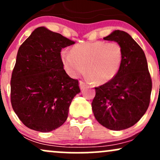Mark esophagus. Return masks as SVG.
<instances>
[{"mask_svg": "<svg viewBox=\"0 0 160 160\" xmlns=\"http://www.w3.org/2000/svg\"><path fill=\"white\" fill-rule=\"evenodd\" d=\"M79 86H80V89H83L86 87V83L82 81H80L79 82Z\"/></svg>", "mask_w": 160, "mask_h": 160, "instance_id": "esophagus-1", "label": "esophagus"}]
</instances>
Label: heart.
Masks as SVG:
<instances>
[{
    "label": "heart",
    "mask_w": 160,
    "mask_h": 160,
    "mask_svg": "<svg viewBox=\"0 0 160 160\" xmlns=\"http://www.w3.org/2000/svg\"><path fill=\"white\" fill-rule=\"evenodd\" d=\"M61 59L66 72L72 78L84 74L87 80L97 84L107 83L117 76L122 59V47L117 42H86L64 49Z\"/></svg>",
    "instance_id": "obj_1"
}]
</instances>
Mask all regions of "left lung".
Here are the masks:
<instances>
[{"label":"left lung","instance_id":"8db88e82","mask_svg":"<svg viewBox=\"0 0 160 160\" xmlns=\"http://www.w3.org/2000/svg\"><path fill=\"white\" fill-rule=\"evenodd\" d=\"M104 40L120 43L123 59L113 80L95 88L92 108L99 123L120 131L134 126L146 113L152 80L144 51L128 33L116 30Z\"/></svg>","mask_w":160,"mask_h":160}]
</instances>
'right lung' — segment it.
<instances>
[{"instance_id": "1", "label": "right lung", "mask_w": 160, "mask_h": 160, "mask_svg": "<svg viewBox=\"0 0 160 160\" xmlns=\"http://www.w3.org/2000/svg\"><path fill=\"white\" fill-rule=\"evenodd\" d=\"M74 44L45 27L37 28L20 46L10 81L12 109L31 129L49 132L60 127L80 89L66 74L62 48Z\"/></svg>"}]
</instances>
